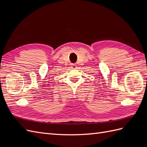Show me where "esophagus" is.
<instances>
[{"mask_svg":"<svg viewBox=\"0 0 147 147\" xmlns=\"http://www.w3.org/2000/svg\"><path fill=\"white\" fill-rule=\"evenodd\" d=\"M71 67L72 69H76L77 68V65L75 64H71Z\"/></svg>","mask_w":147,"mask_h":147,"instance_id":"obj_1","label":"esophagus"}]
</instances>
